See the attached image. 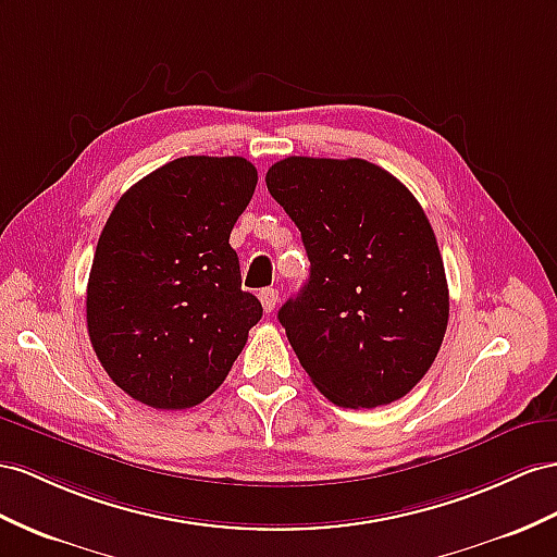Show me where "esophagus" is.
I'll use <instances>...</instances> for the list:
<instances>
[{
	"label": "esophagus",
	"instance_id": "esophagus-1",
	"mask_svg": "<svg viewBox=\"0 0 557 557\" xmlns=\"http://www.w3.org/2000/svg\"><path fill=\"white\" fill-rule=\"evenodd\" d=\"M277 296H280V292H277V289H273V287H268V289H261V292H259L261 306H263V310H265V312H273V310H275V306H277Z\"/></svg>",
	"mask_w": 557,
	"mask_h": 557
}]
</instances>
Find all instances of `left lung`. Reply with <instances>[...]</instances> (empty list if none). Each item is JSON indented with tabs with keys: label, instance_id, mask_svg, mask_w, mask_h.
<instances>
[{
	"label": "left lung",
	"instance_id": "obj_1",
	"mask_svg": "<svg viewBox=\"0 0 557 557\" xmlns=\"http://www.w3.org/2000/svg\"><path fill=\"white\" fill-rule=\"evenodd\" d=\"M265 185L301 231L310 277L277 312L298 362L338 407L400 400L447 332L449 289L417 197L367 160L287 157Z\"/></svg>",
	"mask_w": 557,
	"mask_h": 557
}]
</instances>
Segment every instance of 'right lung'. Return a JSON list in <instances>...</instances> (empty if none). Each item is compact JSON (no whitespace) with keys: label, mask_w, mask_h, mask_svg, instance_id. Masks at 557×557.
<instances>
[{"label":"right lung","mask_w":557,"mask_h":557,"mask_svg":"<svg viewBox=\"0 0 557 557\" xmlns=\"http://www.w3.org/2000/svg\"><path fill=\"white\" fill-rule=\"evenodd\" d=\"M256 181L245 157H178L112 209L89 273L87 326L108 376L134 400H207L261 320L231 247Z\"/></svg>","instance_id":"1"}]
</instances>
